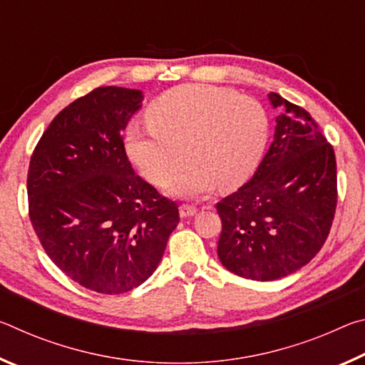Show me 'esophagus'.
<instances>
[{"instance_id": "obj_1", "label": "esophagus", "mask_w": 365, "mask_h": 365, "mask_svg": "<svg viewBox=\"0 0 365 365\" xmlns=\"http://www.w3.org/2000/svg\"><path fill=\"white\" fill-rule=\"evenodd\" d=\"M196 212H197V209L193 205H182L180 206V215H182V217H191V215H195Z\"/></svg>"}]
</instances>
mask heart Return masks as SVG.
Wrapping results in <instances>:
<instances>
[{
    "label": "heart",
    "mask_w": 365,
    "mask_h": 365,
    "mask_svg": "<svg viewBox=\"0 0 365 365\" xmlns=\"http://www.w3.org/2000/svg\"><path fill=\"white\" fill-rule=\"evenodd\" d=\"M146 117L150 125L128 128V156L154 185L174 180L187 156L190 168L174 187L182 195L240 187L257 168L269 138L261 103L214 85L175 86L151 104Z\"/></svg>",
    "instance_id": "obj_1"
}]
</instances>
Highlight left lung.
Returning <instances> with one entry per match:
<instances>
[{"label":"left lung","mask_w":365,"mask_h":365,"mask_svg":"<svg viewBox=\"0 0 365 365\" xmlns=\"http://www.w3.org/2000/svg\"><path fill=\"white\" fill-rule=\"evenodd\" d=\"M274 141L250 182L217 202V256L251 280H277L299 270L322 248L335 217L336 159L317 122L301 106L269 95Z\"/></svg>","instance_id":"left-lung-1"}]
</instances>
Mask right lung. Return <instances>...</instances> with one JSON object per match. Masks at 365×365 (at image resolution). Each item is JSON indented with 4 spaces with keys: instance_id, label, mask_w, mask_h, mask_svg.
Wrapping results in <instances>:
<instances>
[{
    "instance_id": "obj_1",
    "label": "right lung",
    "mask_w": 365,
    "mask_h": 365,
    "mask_svg": "<svg viewBox=\"0 0 365 365\" xmlns=\"http://www.w3.org/2000/svg\"><path fill=\"white\" fill-rule=\"evenodd\" d=\"M141 91L100 86L54 117L30 158L29 217L49 259L88 289L120 294L163 259L180 214L132 169L122 130Z\"/></svg>"
}]
</instances>
